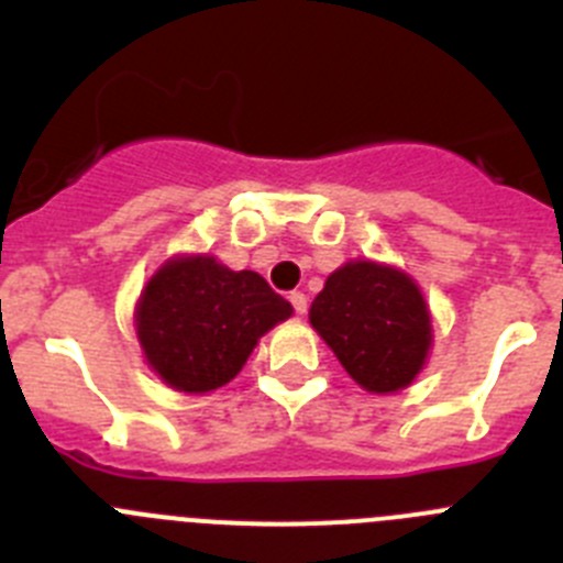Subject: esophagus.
<instances>
[{
	"mask_svg": "<svg viewBox=\"0 0 563 563\" xmlns=\"http://www.w3.org/2000/svg\"><path fill=\"white\" fill-rule=\"evenodd\" d=\"M288 299H291L294 313H306L308 311V297L302 291H291V294H288Z\"/></svg>",
	"mask_w": 563,
	"mask_h": 563,
	"instance_id": "34e87169",
	"label": "esophagus"
}]
</instances>
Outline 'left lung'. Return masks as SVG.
Masks as SVG:
<instances>
[{"mask_svg":"<svg viewBox=\"0 0 563 563\" xmlns=\"http://www.w3.org/2000/svg\"><path fill=\"white\" fill-rule=\"evenodd\" d=\"M311 324L366 391H400L428 358L424 299L391 266L355 261L335 269L313 299Z\"/></svg>","mask_w":563,"mask_h":563,"instance_id":"1","label":"left lung"}]
</instances>
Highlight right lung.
Here are the masks:
<instances>
[{"instance_id":"1","label":"right lung","mask_w":563,"mask_h":563,"mask_svg":"<svg viewBox=\"0 0 563 563\" xmlns=\"http://www.w3.org/2000/svg\"><path fill=\"white\" fill-rule=\"evenodd\" d=\"M288 317L291 302L264 277L197 255L175 257L146 283L135 328L163 380L202 394L233 380L257 339Z\"/></svg>"}]
</instances>
